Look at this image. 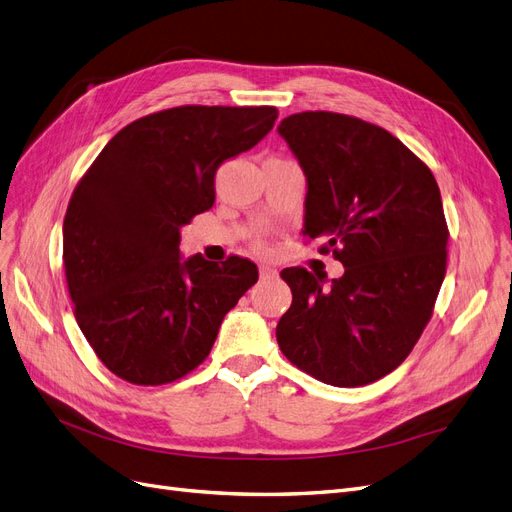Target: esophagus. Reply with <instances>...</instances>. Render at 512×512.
<instances>
[{"instance_id":"esophagus-1","label":"esophagus","mask_w":512,"mask_h":512,"mask_svg":"<svg viewBox=\"0 0 512 512\" xmlns=\"http://www.w3.org/2000/svg\"><path fill=\"white\" fill-rule=\"evenodd\" d=\"M259 276H261L263 280H270V278H276L278 272H276L274 268H270V266H261V268H259Z\"/></svg>"}]
</instances>
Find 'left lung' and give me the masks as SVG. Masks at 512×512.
Returning <instances> with one entry per match:
<instances>
[{"label": "left lung", "instance_id": "left-lung-1", "mask_svg": "<svg viewBox=\"0 0 512 512\" xmlns=\"http://www.w3.org/2000/svg\"><path fill=\"white\" fill-rule=\"evenodd\" d=\"M306 175L304 236L327 240L344 276L287 268L293 293L278 346L316 380L354 388L399 367L432 316L447 223L430 168L388 130L344 113H293L278 126Z\"/></svg>", "mask_w": 512, "mask_h": 512}]
</instances>
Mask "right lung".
<instances>
[{
	"label": "right lung",
	"mask_w": 512,
	"mask_h": 512,
	"mask_svg": "<svg viewBox=\"0 0 512 512\" xmlns=\"http://www.w3.org/2000/svg\"><path fill=\"white\" fill-rule=\"evenodd\" d=\"M276 107L164 109L113 137L67 206L75 320L101 363L137 386L194 371L259 274L249 259H183L181 227L215 202L217 168L272 130Z\"/></svg>",
	"instance_id": "right-lung-1"
}]
</instances>
